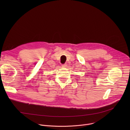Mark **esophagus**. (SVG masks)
Segmentation results:
<instances>
[{
    "instance_id": "34e87169",
    "label": "esophagus",
    "mask_w": 130,
    "mask_h": 130,
    "mask_svg": "<svg viewBox=\"0 0 130 130\" xmlns=\"http://www.w3.org/2000/svg\"><path fill=\"white\" fill-rule=\"evenodd\" d=\"M62 66L63 67H66V66H67V64H62Z\"/></svg>"
}]
</instances>
